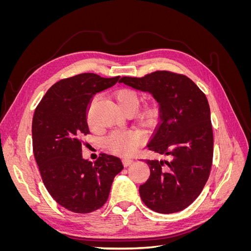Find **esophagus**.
Listing matches in <instances>:
<instances>
[{
	"mask_svg": "<svg viewBox=\"0 0 251 251\" xmlns=\"http://www.w3.org/2000/svg\"><path fill=\"white\" fill-rule=\"evenodd\" d=\"M133 162H134V160H133V159H131V158H124V159H123V164H124L125 166L131 165Z\"/></svg>",
	"mask_w": 251,
	"mask_h": 251,
	"instance_id": "obj_1",
	"label": "esophagus"
}]
</instances>
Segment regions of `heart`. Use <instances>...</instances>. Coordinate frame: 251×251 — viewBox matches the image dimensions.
<instances>
[{
  "instance_id": "b5f03b06",
  "label": "heart",
  "mask_w": 251,
  "mask_h": 251,
  "mask_svg": "<svg viewBox=\"0 0 251 251\" xmlns=\"http://www.w3.org/2000/svg\"><path fill=\"white\" fill-rule=\"evenodd\" d=\"M97 100L95 96L91 103L90 111H89V121L90 124L93 123L92 118V105ZM116 100L119 104V107L124 111H135L138 108L140 98L137 92L131 89H123L119 90L116 93ZM159 115V107L155 102L147 104L144 107L140 114L139 118L143 124L146 125H153L156 123V120ZM142 141V135L137 131H126V130H115L109 134L107 138L104 139V146L110 151L114 154L127 156L133 154L137 150L139 144Z\"/></svg>"
}]
</instances>
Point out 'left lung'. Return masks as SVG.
Instances as JSON below:
<instances>
[{"instance_id":"obj_1","label":"left lung","mask_w":251,"mask_h":251,"mask_svg":"<svg viewBox=\"0 0 251 251\" xmlns=\"http://www.w3.org/2000/svg\"><path fill=\"white\" fill-rule=\"evenodd\" d=\"M119 82L155 98L160 121L147 147L172 158L146 161L151 175L139 187L142 201L160 214L186 208L201 194L212 163L214 136L206 96L185 75L169 71L126 76Z\"/></svg>"}]
</instances>
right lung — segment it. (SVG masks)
Listing matches in <instances>:
<instances>
[{
    "label": "right lung",
    "mask_w": 251,
    "mask_h": 251,
    "mask_svg": "<svg viewBox=\"0 0 251 251\" xmlns=\"http://www.w3.org/2000/svg\"><path fill=\"white\" fill-rule=\"evenodd\" d=\"M118 79L94 73L62 79L47 91L34 112L33 154L44 184L59 205L77 214L100 208L124 169L113 155L100 154L94 163L83 159L80 140L90 133L87 119L92 97Z\"/></svg>",
    "instance_id": "right-lung-1"
}]
</instances>
